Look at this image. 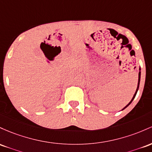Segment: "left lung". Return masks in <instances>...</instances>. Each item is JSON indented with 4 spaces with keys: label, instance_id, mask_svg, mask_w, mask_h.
I'll use <instances>...</instances> for the list:
<instances>
[{
    "label": "left lung",
    "instance_id": "8db88e82",
    "mask_svg": "<svg viewBox=\"0 0 152 152\" xmlns=\"http://www.w3.org/2000/svg\"><path fill=\"white\" fill-rule=\"evenodd\" d=\"M141 68H139V80H138V86H137V88H136V93H135V94L134 95V96H133V98L131 99V100L130 102H129V103L128 104V105H126V106H125L124 107V108L122 109V110H124V109H125L126 108V107H128L129 106V105H130V104L131 103V102L133 101V100H134V98H135V96H136V93H137V91H138V90H139V83H140V78H141Z\"/></svg>",
    "mask_w": 152,
    "mask_h": 152
}]
</instances>
